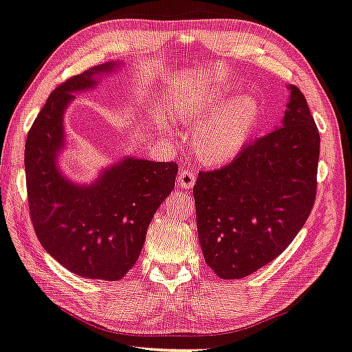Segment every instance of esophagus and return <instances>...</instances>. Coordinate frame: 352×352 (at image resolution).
<instances>
[{
    "label": "esophagus",
    "instance_id": "34e87169",
    "mask_svg": "<svg viewBox=\"0 0 352 352\" xmlns=\"http://www.w3.org/2000/svg\"><path fill=\"white\" fill-rule=\"evenodd\" d=\"M195 181H197V175L192 170L182 168L179 171V176H177V184L182 188H192L195 186Z\"/></svg>",
    "mask_w": 352,
    "mask_h": 352
}]
</instances>
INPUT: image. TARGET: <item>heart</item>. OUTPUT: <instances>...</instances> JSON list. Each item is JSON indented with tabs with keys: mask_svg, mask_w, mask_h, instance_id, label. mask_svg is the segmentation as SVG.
<instances>
[{
	"mask_svg": "<svg viewBox=\"0 0 352 352\" xmlns=\"http://www.w3.org/2000/svg\"><path fill=\"white\" fill-rule=\"evenodd\" d=\"M226 99L228 96L221 91H209L176 102L175 115L193 131V153L206 165H223L234 159L261 116V105L255 96L242 94L226 106Z\"/></svg>",
	"mask_w": 352,
	"mask_h": 352,
	"instance_id": "1",
	"label": "heart"
}]
</instances>
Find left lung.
<instances>
[{
	"instance_id": "8db88e82",
	"label": "left lung",
	"mask_w": 352,
	"mask_h": 352,
	"mask_svg": "<svg viewBox=\"0 0 352 352\" xmlns=\"http://www.w3.org/2000/svg\"><path fill=\"white\" fill-rule=\"evenodd\" d=\"M289 91L280 127L228 165L199 171L193 187L204 261L220 278H244L274 261L315 204L320 132L305 96Z\"/></svg>"
}]
</instances>
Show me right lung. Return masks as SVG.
Returning a JSON list of instances; mask_svg holds the SVG:
<instances>
[{
	"label": "right lung",
	"mask_w": 352,
	"mask_h": 352,
	"mask_svg": "<svg viewBox=\"0 0 352 352\" xmlns=\"http://www.w3.org/2000/svg\"><path fill=\"white\" fill-rule=\"evenodd\" d=\"M110 61L74 75L48 96L26 137L25 171L32 226L42 247L70 272L116 282L137 263L146 231L175 188V162L126 157L91 186L69 181L56 165L63 116L77 91L93 89Z\"/></svg>",
	"instance_id": "right-lung-1"
}]
</instances>
